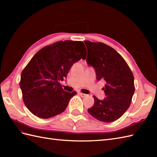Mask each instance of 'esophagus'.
Segmentation results:
<instances>
[{
  "label": "esophagus",
  "instance_id": "esophagus-1",
  "mask_svg": "<svg viewBox=\"0 0 157 157\" xmlns=\"http://www.w3.org/2000/svg\"><path fill=\"white\" fill-rule=\"evenodd\" d=\"M79 94L80 95V96H81V97H86V96H87V94H85L82 93V92H79Z\"/></svg>",
  "mask_w": 157,
  "mask_h": 157
}]
</instances>
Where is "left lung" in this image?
Returning a JSON list of instances; mask_svg holds the SVG:
<instances>
[{"label": "left lung", "mask_w": 157, "mask_h": 157, "mask_svg": "<svg viewBox=\"0 0 157 157\" xmlns=\"http://www.w3.org/2000/svg\"><path fill=\"white\" fill-rule=\"evenodd\" d=\"M88 50L86 63L96 71L98 80L106 82L103 90L105 98L96 96L88 113L97 120L111 122L123 115L134 94V77L126 61L111 46L102 42L84 41Z\"/></svg>", "instance_id": "obj_1"}]
</instances>
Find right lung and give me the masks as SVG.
Instances as JSON below:
<instances>
[{"mask_svg":"<svg viewBox=\"0 0 157 157\" xmlns=\"http://www.w3.org/2000/svg\"><path fill=\"white\" fill-rule=\"evenodd\" d=\"M86 58L82 41H58L42 48L22 71L23 100L33 115L49 118L63 113L77 92L65 91L59 83L74 63Z\"/></svg>","mask_w":157,"mask_h":157,"instance_id":"1","label":"right lung"}]
</instances>
